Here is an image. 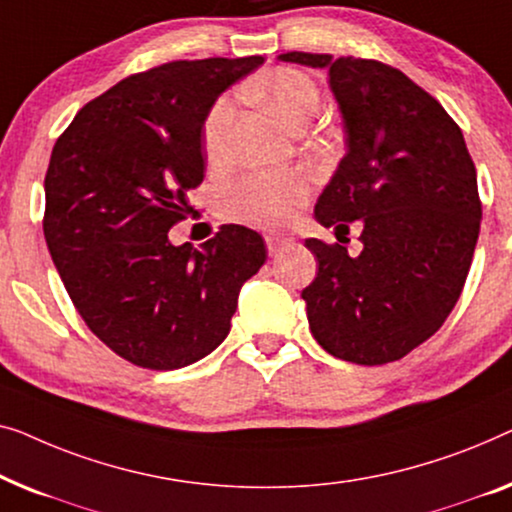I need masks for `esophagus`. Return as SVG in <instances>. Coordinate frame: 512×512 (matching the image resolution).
I'll return each instance as SVG.
<instances>
[{
	"instance_id": "1",
	"label": "esophagus",
	"mask_w": 512,
	"mask_h": 512,
	"mask_svg": "<svg viewBox=\"0 0 512 512\" xmlns=\"http://www.w3.org/2000/svg\"><path fill=\"white\" fill-rule=\"evenodd\" d=\"M290 246V239H283V236H266V250L269 255H278L280 250Z\"/></svg>"
}]
</instances>
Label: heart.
I'll return each instance as SVG.
<instances>
[{
  "mask_svg": "<svg viewBox=\"0 0 512 512\" xmlns=\"http://www.w3.org/2000/svg\"><path fill=\"white\" fill-rule=\"evenodd\" d=\"M250 92L262 99L290 129L308 125L322 106L318 83L306 71L292 67H280L257 78L250 85ZM229 122H232V104L229 99H220L204 122V148L211 160H218L225 153ZM306 197L308 185L301 176L253 174L229 187L222 197V213L248 225L276 229L292 220Z\"/></svg>",
  "mask_w": 512,
  "mask_h": 512,
  "instance_id": "1",
  "label": "heart"
}]
</instances>
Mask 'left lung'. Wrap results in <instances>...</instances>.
<instances>
[{
  "label": "left lung",
  "instance_id": "8db88e82",
  "mask_svg": "<svg viewBox=\"0 0 512 512\" xmlns=\"http://www.w3.org/2000/svg\"><path fill=\"white\" fill-rule=\"evenodd\" d=\"M329 71L345 155L315 220H362V253L306 239L318 276L301 292L329 355L378 366L434 336L455 308L480 234L482 204L464 134L429 92L390 64L322 53L278 55Z\"/></svg>",
  "mask_w": 512,
  "mask_h": 512
}]
</instances>
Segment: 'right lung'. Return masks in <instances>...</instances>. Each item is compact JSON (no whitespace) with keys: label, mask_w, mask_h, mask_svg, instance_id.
Instances as JSON below:
<instances>
[{"label":"right lung","mask_w":512,"mask_h":512,"mask_svg":"<svg viewBox=\"0 0 512 512\" xmlns=\"http://www.w3.org/2000/svg\"><path fill=\"white\" fill-rule=\"evenodd\" d=\"M262 55L176 60L127 76L85 104L55 141L43 236L76 311L143 369L199 362L225 341L264 239L222 225L199 250L169 229L204 181V122Z\"/></svg>","instance_id":"1"}]
</instances>
